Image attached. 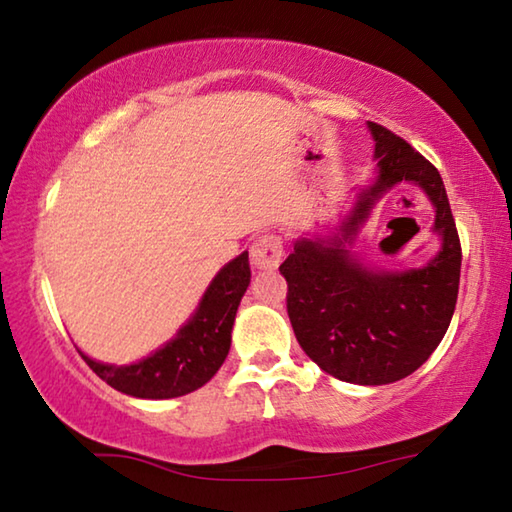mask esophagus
Segmentation results:
<instances>
[{
	"mask_svg": "<svg viewBox=\"0 0 512 512\" xmlns=\"http://www.w3.org/2000/svg\"><path fill=\"white\" fill-rule=\"evenodd\" d=\"M282 259V239L275 235H262L253 241L250 246V262L255 268H277Z\"/></svg>",
	"mask_w": 512,
	"mask_h": 512,
	"instance_id": "34e87169",
	"label": "esophagus"
}]
</instances>
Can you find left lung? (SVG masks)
<instances>
[{
  "label": "left lung",
  "instance_id": "8db88e82",
  "mask_svg": "<svg viewBox=\"0 0 512 512\" xmlns=\"http://www.w3.org/2000/svg\"><path fill=\"white\" fill-rule=\"evenodd\" d=\"M379 176L359 194L341 237L300 239L284 259L287 311L307 357L329 375L361 386L393 384L418 370L452 323L461 282V239L438 169L388 128L368 121ZM402 179L420 184L437 207L444 248L411 272H370L345 251L369 207Z\"/></svg>",
  "mask_w": 512,
  "mask_h": 512
}]
</instances>
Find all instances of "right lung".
I'll return each mask as SVG.
<instances>
[{"instance_id":"obj_1","label":"right lung","mask_w":512,"mask_h":512,"mask_svg":"<svg viewBox=\"0 0 512 512\" xmlns=\"http://www.w3.org/2000/svg\"><path fill=\"white\" fill-rule=\"evenodd\" d=\"M250 284L248 250L225 264L214 277L192 320L178 336L133 366H112L81 357L119 393L142 400H171L207 384L228 357L237 307Z\"/></svg>"}]
</instances>
